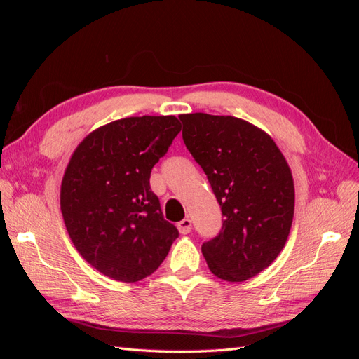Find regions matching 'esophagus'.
I'll return each mask as SVG.
<instances>
[{
  "instance_id": "obj_1",
  "label": "esophagus",
  "mask_w": 359,
  "mask_h": 359,
  "mask_svg": "<svg viewBox=\"0 0 359 359\" xmlns=\"http://www.w3.org/2000/svg\"><path fill=\"white\" fill-rule=\"evenodd\" d=\"M177 227H178V231H180L182 235L190 233V232H191V220H190V219H184V220H181V222L177 224Z\"/></svg>"
}]
</instances>
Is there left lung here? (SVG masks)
Listing matches in <instances>:
<instances>
[{
	"instance_id": "left-lung-1",
	"label": "left lung",
	"mask_w": 359,
	"mask_h": 359,
	"mask_svg": "<svg viewBox=\"0 0 359 359\" xmlns=\"http://www.w3.org/2000/svg\"><path fill=\"white\" fill-rule=\"evenodd\" d=\"M182 139L208 177L224 215L202 245L211 273L240 283L262 273L283 250L295 211L285 156L266 132L231 115L182 114Z\"/></svg>"
}]
</instances>
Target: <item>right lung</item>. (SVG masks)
Masks as SVG:
<instances>
[{
    "mask_svg": "<svg viewBox=\"0 0 359 359\" xmlns=\"http://www.w3.org/2000/svg\"><path fill=\"white\" fill-rule=\"evenodd\" d=\"M180 130L173 115L128 116L93 130L73 151L61 214L76 250L103 276L136 283L161 265L178 236L149 177Z\"/></svg>",
    "mask_w": 359,
    "mask_h": 359,
    "instance_id": "obj_1",
    "label": "right lung"
}]
</instances>
